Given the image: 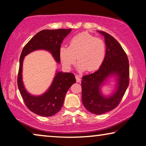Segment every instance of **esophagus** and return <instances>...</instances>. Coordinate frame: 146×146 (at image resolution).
<instances>
[{"label": "esophagus", "instance_id": "34e87169", "mask_svg": "<svg viewBox=\"0 0 146 146\" xmlns=\"http://www.w3.org/2000/svg\"><path fill=\"white\" fill-rule=\"evenodd\" d=\"M76 80L77 82H80L81 81L80 76H78V75H76Z\"/></svg>", "mask_w": 146, "mask_h": 146}]
</instances>
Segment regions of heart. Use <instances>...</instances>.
I'll list each match as a JSON object with an SVG mask.
<instances>
[{
	"instance_id": "1",
	"label": "heart",
	"mask_w": 146,
	"mask_h": 146,
	"mask_svg": "<svg viewBox=\"0 0 146 146\" xmlns=\"http://www.w3.org/2000/svg\"><path fill=\"white\" fill-rule=\"evenodd\" d=\"M106 48L101 38L87 33H79L72 38L69 46H62L59 56L61 62L66 69H70L76 59L79 71L93 72L101 66L105 59Z\"/></svg>"
}]
</instances>
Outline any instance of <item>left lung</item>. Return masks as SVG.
Masks as SVG:
<instances>
[{"label":"left lung","instance_id":"8db88e82","mask_svg":"<svg viewBox=\"0 0 146 146\" xmlns=\"http://www.w3.org/2000/svg\"><path fill=\"white\" fill-rule=\"evenodd\" d=\"M104 37L106 52L104 62L96 72L84 76L82 80V100L90 112L100 115L117 106L129 85V61L119 43L105 32L98 31ZM110 79L115 82L110 95L103 94V86Z\"/></svg>","mask_w":146,"mask_h":146}]
</instances>
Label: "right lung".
Segmentation results:
<instances>
[{"instance_id": "1", "label": "right lung", "mask_w": 146, "mask_h": 146, "mask_svg": "<svg viewBox=\"0 0 146 146\" xmlns=\"http://www.w3.org/2000/svg\"><path fill=\"white\" fill-rule=\"evenodd\" d=\"M72 31L70 29L43 30L35 35L22 51L18 75V86L26 106L31 111L44 117H50L60 110L66 94L73 84L74 75L70 72L56 71L51 85L41 95H33L27 90L23 80V61L26 56L34 51L43 50L52 56L58 64L60 62L59 50L63 40Z\"/></svg>"}]
</instances>
